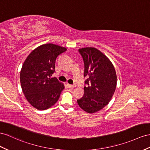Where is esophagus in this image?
<instances>
[{
  "mask_svg": "<svg viewBox=\"0 0 150 150\" xmlns=\"http://www.w3.org/2000/svg\"><path fill=\"white\" fill-rule=\"evenodd\" d=\"M67 86L69 88H74L76 87V86H75V85H71V84H69V83L67 84Z\"/></svg>",
  "mask_w": 150,
  "mask_h": 150,
  "instance_id": "obj_1",
  "label": "esophagus"
}]
</instances>
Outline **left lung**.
Instances as JSON below:
<instances>
[{
	"label": "left lung",
	"instance_id": "obj_1",
	"mask_svg": "<svg viewBox=\"0 0 150 150\" xmlns=\"http://www.w3.org/2000/svg\"><path fill=\"white\" fill-rule=\"evenodd\" d=\"M84 63L86 86L79 106L87 113H94L108 104L117 87V75L111 61L95 47L79 49Z\"/></svg>",
	"mask_w": 150,
	"mask_h": 150
}]
</instances>
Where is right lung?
I'll return each mask as SVG.
<instances>
[{
	"instance_id": "obj_1",
	"label": "right lung",
	"mask_w": 150,
	"mask_h": 150,
	"mask_svg": "<svg viewBox=\"0 0 150 150\" xmlns=\"http://www.w3.org/2000/svg\"><path fill=\"white\" fill-rule=\"evenodd\" d=\"M66 51L61 46L45 44L33 50L25 59L20 71L21 89L35 108L47 110L58 101L64 86L51 76L57 57Z\"/></svg>"
}]
</instances>
